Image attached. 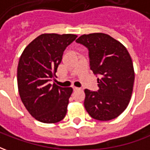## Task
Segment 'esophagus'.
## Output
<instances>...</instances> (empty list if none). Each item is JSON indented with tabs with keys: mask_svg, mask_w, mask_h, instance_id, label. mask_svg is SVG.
Instances as JSON below:
<instances>
[{
	"mask_svg": "<svg viewBox=\"0 0 150 150\" xmlns=\"http://www.w3.org/2000/svg\"><path fill=\"white\" fill-rule=\"evenodd\" d=\"M73 90L74 91H77V90H79V88H77V87H73Z\"/></svg>",
	"mask_w": 150,
	"mask_h": 150,
	"instance_id": "esophagus-1",
	"label": "esophagus"
}]
</instances>
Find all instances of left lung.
Segmentation results:
<instances>
[{
	"mask_svg": "<svg viewBox=\"0 0 150 150\" xmlns=\"http://www.w3.org/2000/svg\"><path fill=\"white\" fill-rule=\"evenodd\" d=\"M76 42L89 50L90 68L97 79L99 90L85 89L84 107L98 120H110L125 110L131 99L134 69L125 46L110 35L103 33L83 34Z\"/></svg>",
	"mask_w": 150,
	"mask_h": 150,
	"instance_id": "left-lung-1",
	"label": "left lung"
}]
</instances>
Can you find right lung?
Returning a JSON list of instances; mask_svg holds the SVG:
<instances>
[{
	"mask_svg": "<svg viewBox=\"0 0 150 150\" xmlns=\"http://www.w3.org/2000/svg\"><path fill=\"white\" fill-rule=\"evenodd\" d=\"M71 34H42L21 54L18 67V92L31 116L40 122L61 121L67 114L72 88H61L50 81L56 77L63 51L75 41Z\"/></svg>",
	"mask_w": 150,
	"mask_h": 150,
	"instance_id": "add662e5",
	"label": "right lung"
}]
</instances>
